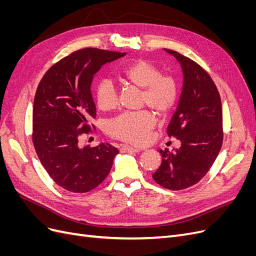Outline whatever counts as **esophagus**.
<instances>
[{
    "label": "esophagus",
    "mask_w": 256,
    "mask_h": 256,
    "mask_svg": "<svg viewBox=\"0 0 256 256\" xmlns=\"http://www.w3.org/2000/svg\"><path fill=\"white\" fill-rule=\"evenodd\" d=\"M120 150L122 152H141L143 150L142 148H138V147H131V146L124 145V146H122Z\"/></svg>",
    "instance_id": "34e87169"
}]
</instances>
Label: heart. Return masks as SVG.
Returning <instances> with one entry per match:
<instances>
[{"mask_svg": "<svg viewBox=\"0 0 256 256\" xmlns=\"http://www.w3.org/2000/svg\"><path fill=\"white\" fill-rule=\"evenodd\" d=\"M120 76L122 81L141 88V104H146L159 114L168 112L178 98L176 81L168 76H162L160 69L144 60H134L122 68ZM96 104L100 110L112 111L118 106V92L110 80H102L95 92ZM154 125L150 113L140 111L124 113L110 122L109 134L122 141L142 144Z\"/></svg>", "mask_w": 256, "mask_h": 256, "instance_id": "1", "label": "heart"}]
</instances>
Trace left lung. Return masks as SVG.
<instances>
[{
    "label": "left lung",
    "mask_w": 256,
    "mask_h": 256,
    "mask_svg": "<svg viewBox=\"0 0 256 256\" xmlns=\"http://www.w3.org/2000/svg\"><path fill=\"white\" fill-rule=\"evenodd\" d=\"M164 51L180 64L184 76L180 102L166 130L180 147L160 150L162 162L152 178L166 189L182 190L202 180L218 156L223 141L222 104L202 67L176 51Z\"/></svg>",
    "instance_id": "obj_1"
}]
</instances>
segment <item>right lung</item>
Returning <instances> with one entry per match:
<instances>
[{"instance_id": "obj_1", "label": "right lung", "mask_w": 256, "mask_h": 256, "mask_svg": "<svg viewBox=\"0 0 256 256\" xmlns=\"http://www.w3.org/2000/svg\"><path fill=\"white\" fill-rule=\"evenodd\" d=\"M126 53L85 48L54 64L38 84L33 106V143L42 164L60 187L88 192L102 184L118 150L109 143L80 146L96 118L92 95L102 65Z\"/></svg>"}]
</instances>
